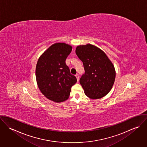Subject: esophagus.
Wrapping results in <instances>:
<instances>
[{
    "label": "esophagus",
    "mask_w": 147,
    "mask_h": 147,
    "mask_svg": "<svg viewBox=\"0 0 147 147\" xmlns=\"http://www.w3.org/2000/svg\"><path fill=\"white\" fill-rule=\"evenodd\" d=\"M75 76H76V78L78 81H79V75H78V74H76V75H75Z\"/></svg>",
    "instance_id": "obj_1"
}]
</instances>
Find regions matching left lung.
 I'll return each mask as SVG.
<instances>
[{"label": "left lung", "instance_id": "1", "mask_svg": "<svg viewBox=\"0 0 147 147\" xmlns=\"http://www.w3.org/2000/svg\"><path fill=\"white\" fill-rule=\"evenodd\" d=\"M83 62L85 74L80 79L85 95L91 99L105 96L111 90L115 79V69L106 54L97 46L88 43L76 48Z\"/></svg>", "mask_w": 147, "mask_h": 147}]
</instances>
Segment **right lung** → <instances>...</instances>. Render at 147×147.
<instances>
[{
    "label": "right lung",
    "mask_w": 147,
    "mask_h": 147,
    "mask_svg": "<svg viewBox=\"0 0 147 147\" xmlns=\"http://www.w3.org/2000/svg\"><path fill=\"white\" fill-rule=\"evenodd\" d=\"M72 47L65 43H55L40 57L36 68L38 86L49 100L60 103L69 97L71 88L77 82L71 75L65 60Z\"/></svg>",
    "instance_id": "add662e5"
}]
</instances>
